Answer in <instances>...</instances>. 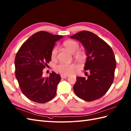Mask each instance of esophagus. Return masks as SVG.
<instances>
[{
    "label": "esophagus",
    "mask_w": 131,
    "mask_h": 131,
    "mask_svg": "<svg viewBox=\"0 0 131 131\" xmlns=\"http://www.w3.org/2000/svg\"><path fill=\"white\" fill-rule=\"evenodd\" d=\"M68 76L67 75H64V74H61V78H65L66 77H68Z\"/></svg>",
    "instance_id": "1"
}]
</instances>
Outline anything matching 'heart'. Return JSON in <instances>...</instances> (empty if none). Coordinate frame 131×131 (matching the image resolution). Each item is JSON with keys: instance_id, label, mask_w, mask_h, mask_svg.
I'll return each instance as SVG.
<instances>
[{"instance_id": "b5f03b06", "label": "heart", "mask_w": 131, "mask_h": 131, "mask_svg": "<svg viewBox=\"0 0 131 131\" xmlns=\"http://www.w3.org/2000/svg\"><path fill=\"white\" fill-rule=\"evenodd\" d=\"M63 45L66 49H68L70 53L74 54L79 49L80 45L77 41L74 40H67L63 43ZM58 53V47H54L51 51V59H55L57 57ZM80 53L77 52V55H78ZM77 66L74 63H60L55 66V69L58 72L64 75H69L72 74L75 71Z\"/></svg>"}]
</instances>
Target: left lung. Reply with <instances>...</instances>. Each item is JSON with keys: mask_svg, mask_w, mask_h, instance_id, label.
<instances>
[{"mask_svg": "<svg viewBox=\"0 0 131 131\" xmlns=\"http://www.w3.org/2000/svg\"><path fill=\"white\" fill-rule=\"evenodd\" d=\"M78 40L86 50L84 70H89L87 77H77L73 91L80 98L91 102L100 98L113 83L116 65L115 55L109 44L94 33L82 31L70 37Z\"/></svg>", "mask_w": 131, "mask_h": 131, "instance_id": "obj_1", "label": "left lung"}]
</instances>
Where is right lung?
I'll return each mask as SVG.
<instances>
[{
    "label": "right lung",
    "mask_w": 131,
    "mask_h": 131,
    "mask_svg": "<svg viewBox=\"0 0 131 131\" xmlns=\"http://www.w3.org/2000/svg\"><path fill=\"white\" fill-rule=\"evenodd\" d=\"M62 37L45 31L35 33L23 43L16 55V78L22 93L33 102L47 103L56 95L60 75L52 71L49 77H43V70L51 60L55 42Z\"/></svg>",
    "instance_id": "right-lung-1"
}]
</instances>
